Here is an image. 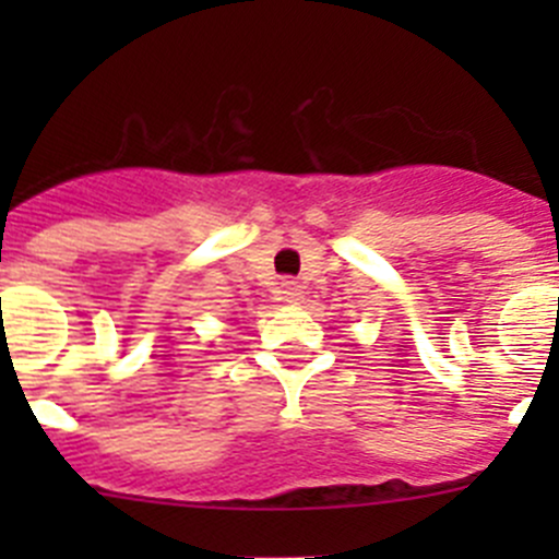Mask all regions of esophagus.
I'll return each instance as SVG.
<instances>
[{"label": "esophagus", "mask_w": 559, "mask_h": 559, "mask_svg": "<svg viewBox=\"0 0 559 559\" xmlns=\"http://www.w3.org/2000/svg\"><path fill=\"white\" fill-rule=\"evenodd\" d=\"M281 295H284L286 302H300L302 286L297 284V281H284V284H281Z\"/></svg>", "instance_id": "34e87169"}]
</instances>
